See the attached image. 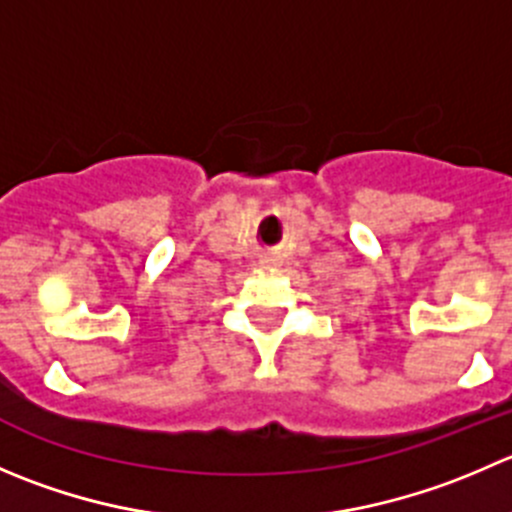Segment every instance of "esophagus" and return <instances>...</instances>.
Masks as SVG:
<instances>
[{"mask_svg":"<svg viewBox=\"0 0 512 512\" xmlns=\"http://www.w3.org/2000/svg\"><path fill=\"white\" fill-rule=\"evenodd\" d=\"M262 262H265V265H275V257H265V260H262Z\"/></svg>","mask_w":512,"mask_h":512,"instance_id":"34e87169","label":"esophagus"}]
</instances>
